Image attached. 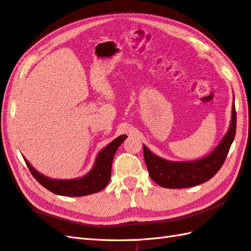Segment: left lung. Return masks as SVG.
I'll list each match as a JSON object with an SVG mask.
<instances>
[{"label": "left lung", "mask_w": 251, "mask_h": 251, "mask_svg": "<svg viewBox=\"0 0 251 251\" xmlns=\"http://www.w3.org/2000/svg\"><path fill=\"white\" fill-rule=\"evenodd\" d=\"M235 98L233 97L231 124L214 150L208 155L194 161H168L155 155L143 145L145 162L151 179L167 189H183L199 185L211 179L225 163L236 131Z\"/></svg>", "instance_id": "8db88e82"}]
</instances>
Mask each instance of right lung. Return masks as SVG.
<instances>
[{"instance_id":"obj_1","label":"right lung","mask_w":251,"mask_h":251,"mask_svg":"<svg viewBox=\"0 0 251 251\" xmlns=\"http://www.w3.org/2000/svg\"><path fill=\"white\" fill-rule=\"evenodd\" d=\"M127 138L126 135L117 137L108 146L101 150L97 156H96L94 166L89 172L82 176V177L74 179H54L50 178L32 166L28 159L24 156L26 166L30 169L32 176L39 181V183L46 188L54 194L68 196V197H77L85 196L89 194L97 193L103 190L108 185L111 178V169L113 157L117 151V149L122 145V142Z\"/></svg>"}]
</instances>
